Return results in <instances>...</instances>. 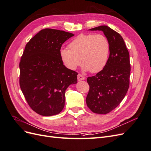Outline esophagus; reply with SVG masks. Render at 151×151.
I'll return each instance as SVG.
<instances>
[{"mask_svg":"<svg viewBox=\"0 0 151 151\" xmlns=\"http://www.w3.org/2000/svg\"><path fill=\"white\" fill-rule=\"evenodd\" d=\"M85 79V77L83 76L82 74H79L77 75V80L78 81H82V80H84Z\"/></svg>","mask_w":151,"mask_h":151,"instance_id":"34e87169","label":"esophagus"}]
</instances>
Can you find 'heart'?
<instances>
[{"label":"heart","mask_w":151,"mask_h":151,"mask_svg":"<svg viewBox=\"0 0 151 151\" xmlns=\"http://www.w3.org/2000/svg\"><path fill=\"white\" fill-rule=\"evenodd\" d=\"M70 49L62 48L61 60L67 68L75 70L82 62L83 69L98 73L106 66L109 55V43L101 34H81L68 45Z\"/></svg>","instance_id":"1"}]
</instances>
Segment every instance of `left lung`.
<instances>
[{"mask_svg":"<svg viewBox=\"0 0 151 151\" xmlns=\"http://www.w3.org/2000/svg\"><path fill=\"white\" fill-rule=\"evenodd\" d=\"M91 31H102L109 43V57L106 66L96 75L88 77L89 91L86 97L88 107L93 113L106 114L116 108L129 88L130 63L124 40L107 26Z\"/></svg>","mask_w":151,"mask_h":151,"instance_id":"8db88e82","label":"left lung"}]
</instances>
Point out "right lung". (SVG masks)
<instances>
[{
    "label": "right lung",
    "mask_w": 151,
    "mask_h": 151,
    "mask_svg": "<svg viewBox=\"0 0 151 151\" xmlns=\"http://www.w3.org/2000/svg\"><path fill=\"white\" fill-rule=\"evenodd\" d=\"M73 36L46 28L26 45L19 62V85L30 108L40 115L60 113L65 105V90L77 83V72L63 65L60 56L62 44Z\"/></svg>",
    "instance_id": "obj_1"
}]
</instances>
